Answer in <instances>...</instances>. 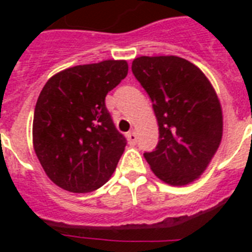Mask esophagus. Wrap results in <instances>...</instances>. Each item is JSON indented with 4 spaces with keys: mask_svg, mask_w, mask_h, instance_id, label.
Returning a JSON list of instances; mask_svg holds the SVG:
<instances>
[{
    "mask_svg": "<svg viewBox=\"0 0 252 252\" xmlns=\"http://www.w3.org/2000/svg\"><path fill=\"white\" fill-rule=\"evenodd\" d=\"M126 138H128V142H129L130 145H134L136 142H137V134L134 130H130L126 133Z\"/></svg>",
    "mask_w": 252,
    "mask_h": 252,
    "instance_id": "esophagus-1",
    "label": "esophagus"
}]
</instances>
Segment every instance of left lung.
<instances>
[{
    "instance_id": "8db88e82",
    "label": "left lung",
    "mask_w": 252,
    "mask_h": 252,
    "mask_svg": "<svg viewBox=\"0 0 252 252\" xmlns=\"http://www.w3.org/2000/svg\"><path fill=\"white\" fill-rule=\"evenodd\" d=\"M136 80L153 102L159 141L144 157L171 186L197 179L222 138V111L201 70L178 56H141L132 63Z\"/></svg>"
}]
</instances>
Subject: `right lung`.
<instances>
[{
    "label": "right lung",
    "instance_id": "obj_1",
    "mask_svg": "<svg viewBox=\"0 0 252 252\" xmlns=\"http://www.w3.org/2000/svg\"><path fill=\"white\" fill-rule=\"evenodd\" d=\"M126 74V61L106 60L65 69L44 85L33 112V149L59 187L91 192L114 174L126 140L112 122L106 95Z\"/></svg>",
    "mask_w": 252,
    "mask_h": 252
}]
</instances>
